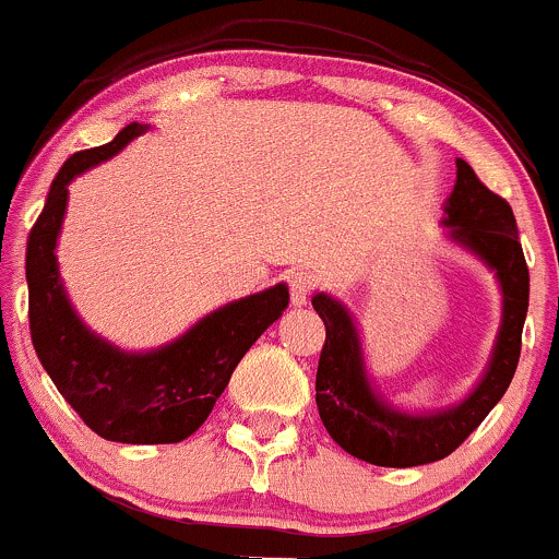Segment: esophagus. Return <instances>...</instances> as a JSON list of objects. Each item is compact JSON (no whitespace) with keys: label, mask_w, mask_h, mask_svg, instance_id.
Returning a JSON list of instances; mask_svg holds the SVG:
<instances>
[{"label":"esophagus","mask_w":559,"mask_h":559,"mask_svg":"<svg viewBox=\"0 0 559 559\" xmlns=\"http://www.w3.org/2000/svg\"><path fill=\"white\" fill-rule=\"evenodd\" d=\"M286 286H289L292 302L299 308V305L308 302L310 292L316 289V275L308 273V270H292V273L286 275Z\"/></svg>","instance_id":"1"}]
</instances>
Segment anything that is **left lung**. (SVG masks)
I'll return each instance as SVG.
<instances>
[{"label": "left lung", "instance_id": "8db88e82", "mask_svg": "<svg viewBox=\"0 0 559 559\" xmlns=\"http://www.w3.org/2000/svg\"><path fill=\"white\" fill-rule=\"evenodd\" d=\"M444 211L452 238L496 270L503 292V324L496 354L466 402L433 415H407L388 407L374 396L364 374L361 345L348 310L326 295L313 297L316 313L326 326L316 372L319 415L340 448L374 466L409 468L448 457L501 402L520 361L531 273L516 235L512 205L487 190L466 160H457L455 190Z\"/></svg>", "mask_w": 559, "mask_h": 559}]
</instances>
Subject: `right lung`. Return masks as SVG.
I'll use <instances>...</instances> for the list:
<instances>
[{"label":"right lung","instance_id":"right-lung-1","mask_svg":"<svg viewBox=\"0 0 559 559\" xmlns=\"http://www.w3.org/2000/svg\"><path fill=\"white\" fill-rule=\"evenodd\" d=\"M141 133L144 126L131 122L109 144L74 152L52 179L26 243L28 329L45 372L91 431L122 444H174L203 426L246 350L284 313L289 292L278 284L225 305L152 354H122L87 332L56 264L67 185Z\"/></svg>","mask_w":559,"mask_h":559}]
</instances>
